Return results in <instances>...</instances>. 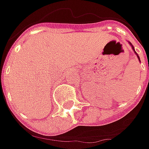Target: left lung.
Returning a JSON list of instances; mask_svg holds the SVG:
<instances>
[{"label": "left lung", "mask_w": 149, "mask_h": 149, "mask_svg": "<svg viewBox=\"0 0 149 149\" xmlns=\"http://www.w3.org/2000/svg\"><path fill=\"white\" fill-rule=\"evenodd\" d=\"M129 44H130V45H131V46H132V49H133V50H134V52L135 53V54H136V55H137V57H138V59H139V61H140V59H139V55H138V54H137V53H136V51H135V49H134V46H133V45H132V44L130 43V42H129Z\"/></svg>", "instance_id": "8db88e82"}]
</instances>
